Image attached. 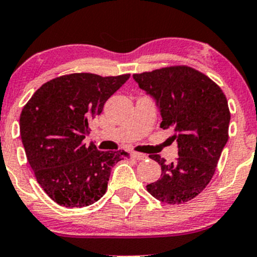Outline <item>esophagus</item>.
<instances>
[{
    "label": "esophagus",
    "mask_w": 257,
    "mask_h": 257,
    "mask_svg": "<svg viewBox=\"0 0 257 257\" xmlns=\"http://www.w3.org/2000/svg\"><path fill=\"white\" fill-rule=\"evenodd\" d=\"M133 158H135L137 161H145L147 158L146 155H144V153H139V152H133Z\"/></svg>",
    "instance_id": "34e87169"
}]
</instances>
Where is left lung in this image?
<instances>
[{
	"label": "left lung",
	"instance_id": "8db88e82",
	"mask_svg": "<svg viewBox=\"0 0 257 257\" xmlns=\"http://www.w3.org/2000/svg\"><path fill=\"white\" fill-rule=\"evenodd\" d=\"M133 78L156 100L161 128L172 129L179 147V157L172 163L159 155L150 156L162 174L146 186L147 191L168 204L190 202L210 182L228 140L226 95L208 76L186 65L135 73Z\"/></svg>",
	"mask_w": 257,
	"mask_h": 257
}]
</instances>
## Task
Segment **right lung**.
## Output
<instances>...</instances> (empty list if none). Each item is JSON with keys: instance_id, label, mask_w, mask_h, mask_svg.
<instances>
[{"instance_id": "add662e5", "label": "right lung", "mask_w": 257, "mask_h": 257, "mask_svg": "<svg viewBox=\"0 0 257 257\" xmlns=\"http://www.w3.org/2000/svg\"><path fill=\"white\" fill-rule=\"evenodd\" d=\"M131 77L70 73L41 85L20 114L26 158L43 191L65 208L88 206L104 196L111 169L126 153L84 144L89 120Z\"/></svg>"}]
</instances>
